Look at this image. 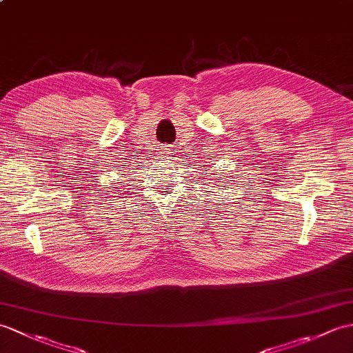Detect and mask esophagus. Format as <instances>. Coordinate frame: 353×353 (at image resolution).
I'll list each match as a JSON object with an SVG mask.
<instances>
[{
	"label": "esophagus",
	"instance_id": "esophagus-1",
	"mask_svg": "<svg viewBox=\"0 0 353 353\" xmlns=\"http://www.w3.org/2000/svg\"><path fill=\"white\" fill-rule=\"evenodd\" d=\"M173 149H171V147H167V149H163L162 150V158L163 159H171V158H173Z\"/></svg>",
	"mask_w": 353,
	"mask_h": 353
}]
</instances>
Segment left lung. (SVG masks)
Returning <instances> with one entry per match:
<instances>
[{"mask_svg":"<svg viewBox=\"0 0 353 353\" xmlns=\"http://www.w3.org/2000/svg\"><path fill=\"white\" fill-rule=\"evenodd\" d=\"M219 180H221V179H219Z\"/></svg>","mask_w":353,"mask_h":353,"instance_id":"left-lung-1","label":"left lung"}]
</instances>
